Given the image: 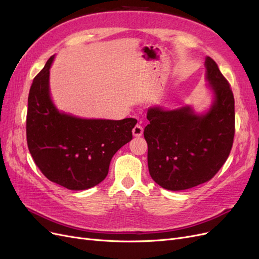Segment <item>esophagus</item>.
<instances>
[{
  "instance_id": "34e87169",
  "label": "esophagus",
  "mask_w": 259,
  "mask_h": 259,
  "mask_svg": "<svg viewBox=\"0 0 259 259\" xmlns=\"http://www.w3.org/2000/svg\"><path fill=\"white\" fill-rule=\"evenodd\" d=\"M143 132H144V127L142 126L140 124H136L134 128H133V135L135 137H140L143 135Z\"/></svg>"
}]
</instances>
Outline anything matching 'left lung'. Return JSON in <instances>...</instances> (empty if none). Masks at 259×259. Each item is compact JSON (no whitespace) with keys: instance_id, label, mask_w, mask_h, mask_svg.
<instances>
[{"instance_id":"8db88e82","label":"left lung","mask_w":259,"mask_h":259,"mask_svg":"<svg viewBox=\"0 0 259 259\" xmlns=\"http://www.w3.org/2000/svg\"><path fill=\"white\" fill-rule=\"evenodd\" d=\"M206 79L214 103L205 114L191 108L148 110L144 136L148 144V168L164 189H190L213 178L230 154L234 137V98L230 84L216 62L206 57Z\"/></svg>"}]
</instances>
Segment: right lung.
<instances>
[{
    "label": "right lung",
    "mask_w": 259,
    "mask_h": 259,
    "mask_svg": "<svg viewBox=\"0 0 259 259\" xmlns=\"http://www.w3.org/2000/svg\"><path fill=\"white\" fill-rule=\"evenodd\" d=\"M52 56L28 97L27 144L42 174L70 190H85L106 178L112 156L133 139L136 119L86 120L60 113L50 97Z\"/></svg>",
    "instance_id": "1"
}]
</instances>
